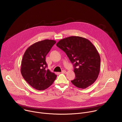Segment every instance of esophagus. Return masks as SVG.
I'll return each instance as SVG.
<instances>
[{
	"instance_id": "esophagus-1",
	"label": "esophagus",
	"mask_w": 122,
	"mask_h": 122,
	"mask_svg": "<svg viewBox=\"0 0 122 122\" xmlns=\"http://www.w3.org/2000/svg\"><path fill=\"white\" fill-rule=\"evenodd\" d=\"M62 73H64V74H65V73H66V71H62Z\"/></svg>"
}]
</instances>
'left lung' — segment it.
<instances>
[{"mask_svg":"<svg viewBox=\"0 0 122 122\" xmlns=\"http://www.w3.org/2000/svg\"><path fill=\"white\" fill-rule=\"evenodd\" d=\"M56 46L73 64L75 77L71 81L73 85L85 89L94 83L100 72V57L90 41L79 36H71L60 40Z\"/></svg>","mask_w":122,"mask_h":122,"instance_id":"obj_1","label":"left lung"}]
</instances>
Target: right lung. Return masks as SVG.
<instances>
[{
	"mask_svg": "<svg viewBox=\"0 0 122 122\" xmlns=\"http://www.w3.org/2000/svg\"><path fill=\"white\" fill-rule=\"evenodd\" d=\"M56 43L45 40L34 43L25 51L21 62V72L25 81L34 88L44 90L51 86L57 75L46 69V55Z\"/></svg>",
	"mask_w": 122,
	"mask_h": 122,
	"instance_id": "obj_1",
	"label": "right lung"
}]
</instances>
